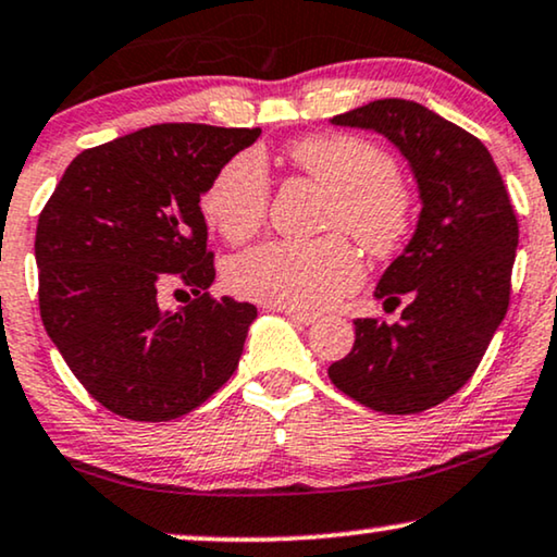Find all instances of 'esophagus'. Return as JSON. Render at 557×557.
<instances>
[{
  "mask_svg": "<svg viewBox=\"0 0 557 557\" xmlns=\"http://www.w3.org/2000/svg\"><path fill=\"white\" fill-rule=\"evenodd\" d=\"M276 312H284L288 320L296 322V324H314V320H317L314 314L299 312V309H288V307H276Z\"/></svg>",
  "mask_w": 557,
  "mask_h": 557,
  "instance_id": "esophagus-1",
  "label": "esophagus"
}]
</instances>
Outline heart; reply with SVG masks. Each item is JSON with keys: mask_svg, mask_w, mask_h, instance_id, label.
Segmentation results:
<instances>
[{"mask_svg": "<svg viewBox=\"0 0 557 557\" xmlns=\"http://www.w3.org/2000/svg\"><path fill=\"white\" fill-rule=\"evenodd\" d=\"M296 169L335 194L330 227L348 230L373 256L388 258L409 240L414 197L384 148L352 135L305 137L288 150ZM271 176L256 150L230 158L201 194V214L227 243H245L269 214ZM363 276L345 237L320 243L273 240L227 263V286L245 299L314 312L343 299Z\"/></svg>", "mask_w": 557, "mask_h": 557, "instance_id": "obj_1", "label": "heart"}]
</instances>
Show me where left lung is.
I'll return each mask as SVG.
<instances>
[{
    "label": "left lung",
    "instance_id": "left-lung-1",
    "mask_svg": "<svg viewBox=\"0 0 557 557\" xmlns=\"http://www.w3.org/2000/svg\"><path fill=\"white\" fill-rule=\"evenodd\" d=\"M399 148L422 212L407 248L375 286L399 322L356 320L352 350L327 368L350 399L386 414L437 407L471 379L509 309L519 227L486 146L428 107L375 99L330 120Z\"/></svg>",
    "mask_w": 557,
    "mask_h": 557
}]
</instances>
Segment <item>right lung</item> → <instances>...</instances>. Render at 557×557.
Instances as JSON below:
<instances>
[{
    "mask_svg": "<svg viewBox=\"0 0 557 557\" xmlns=\"http://www.w3.org/2000/svg\"><path fill=\"white\" fill-rule=\"evenodd\" d=\"M261 127H143L78 153L35 233L40 317L82 386L114 414L169 422L205 404L243 356L258 309L212 299L199 199ZM195 299L163 310L169 287Z\"/></svg>",
    "mask_w": 557,
    "mask_h": 557,
    "instance_id": "add662e5",
    "label": "right lung"
}]
</instances>
